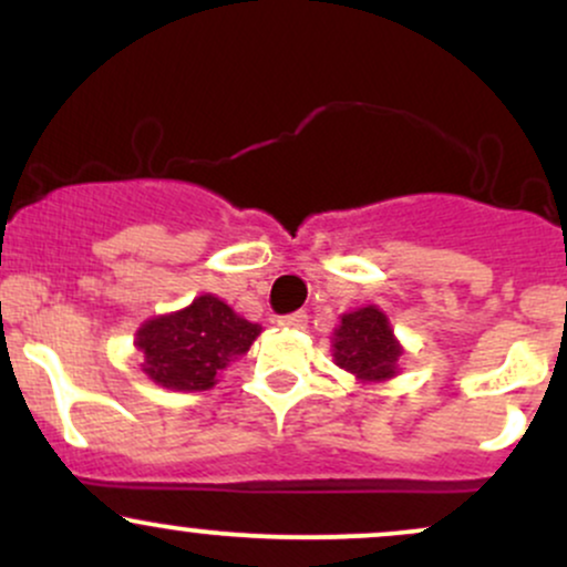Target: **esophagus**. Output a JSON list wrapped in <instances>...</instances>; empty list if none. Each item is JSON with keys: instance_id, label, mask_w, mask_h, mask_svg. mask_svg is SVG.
I'll return each instance as SVG.
<instances>
[{"instance_id": "34e87169", "label": "esophagus", "mask_w": 567, "mask_h": 567, "mask_svg": "<svg viewBox=\"0 0 567 567\" xmlns=\"http://www.w3.org/2000/svg\"><path fill=\"white\" fill-rule=\"evenodd\" d=\"M306 320H309V317H306V311H296V315L279 317L277 324H279V328H285V330H301Z\"/></svg>"}]
</instances>
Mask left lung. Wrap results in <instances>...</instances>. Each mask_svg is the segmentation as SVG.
<instances>
[{
	"mask_svg": "<svg viewBox=\"0 0 567 567\" xmlns=\"http://www.w3.org/2000/svg\"><path fill=\"white\" fill-rule=\"evenodd\" d=\"M333 362L360 383H383L400 373L405 354L392 322L375 303L360 306L338 317L333 330Z\"/></svg>",
	"mask_w": 567,
	"mask_h": 567,
	"instance_id": "obj_1",
	"label": "left lung"
}]
</instances>
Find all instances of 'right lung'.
<instances>
[{
    "mask_svg": "<svg viewBox=\"0 0 567 567\" xmlns=\"http://www.w3.org/2000/svg\"><path fill=\"white\" fill-rule=\"evenodd\" d=\"M261 336V324L245 320L213 292H202L184 309L146 320L135 333L141 370L173 392H207L237 357Z\"/></svg>",
    "mask_w": 567,
    "mask_h": 567,
    "instance_id": "obj_1",
    "label": "right lung"
}]
</instances>
